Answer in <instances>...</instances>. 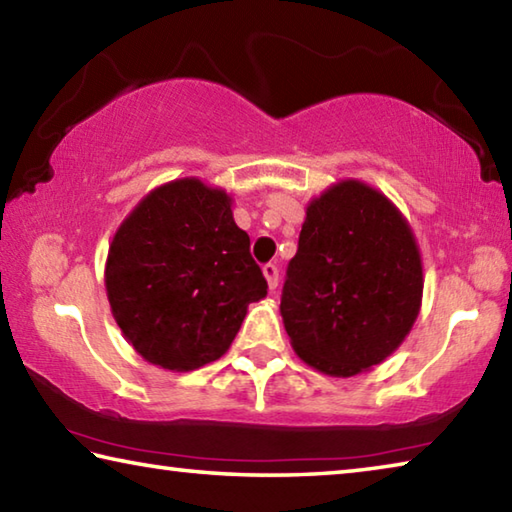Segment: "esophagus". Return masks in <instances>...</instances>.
<instances>
[{"label": "esophagus", "mask_w": 512, "mask_h": 512, "mask_svg": "<svg viewBox=\"0 0 512 512\" xmlns=\"http://www.w3.org/2000/svg\"><path fill=\"white\" fill-rule=\"evenodd\" d=\"M262 273H264L266 282H268V289L275 291L277 289V280H280V271H277V266L275 264H264L262 266Z\"/></svg>", "instance_id": "1"}]
</instances>
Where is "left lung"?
Segmentation results:
<instances>
[{"mask_svg":"<svg viewBox=\"0 0 512 512\" xmlns=\"http://www.w3.org/2000/svg\"><path fill=\"white\" fill-rule=\"evenodd\" d=\"M422 289V255L406 216L384 192L345 178L307 203L280 314L307 366L348 379L400 348Z\"/></svg>","mask_w":512,"mask_h":512,"instance_id":"1","label":"left lung"}]
</instances>
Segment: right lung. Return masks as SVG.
<instances>
[{
	"label": "right lung",
	"instance_id": "add662e5",
	"mask_svg": "<svg viewBox=\"0 0 512 512\" xmlns=\"http://www.w3.org/2000/svg\"><path fill=\"white\" fill-rule=\"evenodd\" d=\"M232 196L187 176L151 189L119 223L106 293L124 339L144 361L192 372L221 359L250 302L266 298Z\"/></svg>",
	"mask_w": 512,
	"mask_h": 512
}]
</instances>
